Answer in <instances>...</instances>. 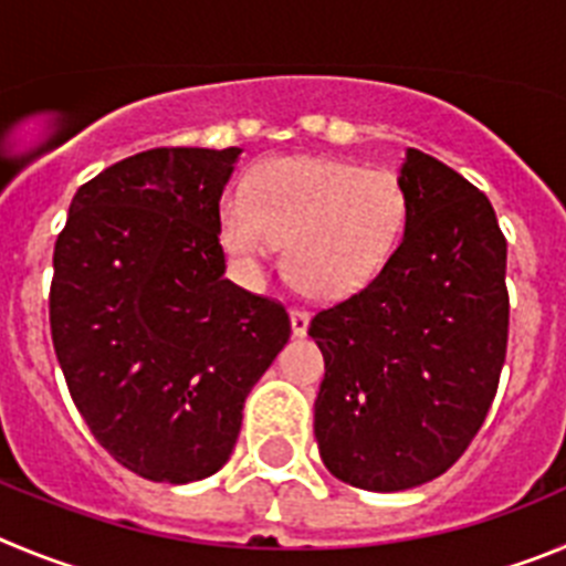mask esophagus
<instances>
[{"instance_id": "obj_1", "label": "esophagus", "mask_w": 566, "mask_h": 566, "mask_svg": "<svg viewBox=\"0 0 566 566\" xmlns=\"http://www.w3.org/2000/svg\"><path fill=\"white\" fill-rule=\"evenodd\" d=\"M290 327H293V335H307L310 327V313L304 307H290Z\"/></svg>"}]
</instances>
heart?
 <instances>
[{"instance_id":"heart-1","label":"heart","mask_w":566,"mask_h":566,"mask_svg":"<svg viewBox=\"0 0 566 566\" xmlns=\"http://www.w3.org/2000/svg\"><path fill=\"white\" fill-rule=\"evenodd\" d=\"M409 228V195L389 169L329 157H271L245 200L220 202L222 248L256 271L284 242L287 279L313 298H344L389 268Z\"/></svg>"}]
</instances>
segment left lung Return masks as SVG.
I'll return each instance as SVG.
<instances>
[{"label":"left lung","instance_id":"8db88e82","mask_svg":"<svg viewBox=\"0 0 566 566\" xmlns=\"http://www.w3.org/2000/svg\"><path fill=\"white\" fill-rule=\"evenodd\" d=\"M403 245L358 293L321 307L315 440L333 476L406 491L454 465L499 389L507 353V242L491 200L409 149Z\"/></svg>","mask_w":566,"mask_h":566}]
</instances>
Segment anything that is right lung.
Segmentation results:
<instances>
[{"mask_svg": "<svg viewBox=\"0 0 566 566\" xmlns=\"http://www.w3.org/2000/svg\"><path fill=\"white\" fill-rule=\"evenodd\" d=\"M239 149L166 146L75 191L53 251L50 333L75 409L151 482L220 471L287 310L226 273L220 197Z\"/></svg>", "mask_w": 566, "mask_h": 566, "instance_id": "1", "label": "right lung"}]
</instances>
